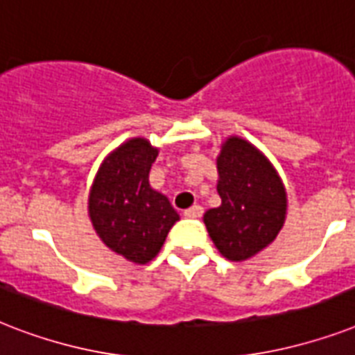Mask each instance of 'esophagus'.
Instances as JSON below:
<instances>
[{
	"label": "esophagus",
	"mask_w": 355,
	"mask_h": 355,
	"mask_svg": "<svg viewBox=\"0 0 355 355\" xmlns=\"http://www.w3.org/2000/svg\"><path fill=\"white\" fill-rule=\"evenodd\" d=\"M202 206L199 205H193L191 208H188V210H184V216L186 217H191V219H197V217L202 216Z\"/></svg>",
	"instance_id": "34e87169"
}]
</instances>
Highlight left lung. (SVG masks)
Wrapping results in <instances>:
<instances>
[{"mask_svg":"<svg viewBox=\"0 0 355 355\" xmlns=\"http://www.w3.org/2000/svg\"><path fill=\"white\" fill-rule=\"evenodd\" d=\"M217 173L221 205L206 211L202 221L225 258L245 261L280 234L287 216L286 186L269 158L241 136L221 144Z\"/></svg>","mask_w":355,"mask_h":355,"instance_id":"left-lung-1","label":"left lung"}]
</instances>
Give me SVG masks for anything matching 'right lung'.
<instances>
[{"label": "right lung", "instance_id": "1", "mask_svg": "<svg viewBox=\"0 0 355 355\" xmlns=\"http://www.w3.org/2000/svg\"><path fill=\"white\" fill-rule=\"evenodd\" d=\"M158 156L147 138H130L103 160L88 195L94 230L110 250L132 263L156 258L180 219L166 195L150 188L149 171Z\"/></svg>", "mask_w": 355, "mask_h": 355}]
</instances>
